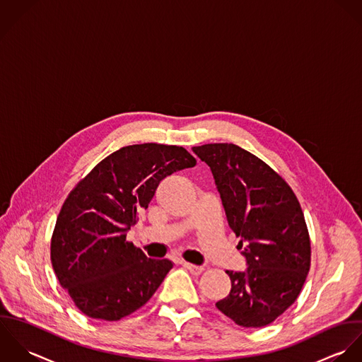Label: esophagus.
Segmentation results:
<instances>
[{"instance_id":"1","label":"esophagus","mask_w":362,"mask_h":362,"mask_svg":"<svg viewBox=\"0 0 362 362\" xmlns=\"http://www.w3.org/2000/svg\"><path fill=\"white\" fill-rule=\"evenodd\" d=\"M182 266H183L186 270H189L193 276H199V274L204 270L202 266H196V264H192V263H187V262H183Z\"/></svg>"}]
</instances>
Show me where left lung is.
Segmentation results:
<instances>
[{
	"instance_id": "obj_1",
	"label": "left lung",
	"mask_w": 362,
	"mask_h": 362,
	"mask_svg": "<svg viewBox=\"0 0 362 362\" xmlns=\"http://www.w3.org/2000/svg\"><path fill=\"white\" fill-rule=\"evenodd\" d=\"M214 176L245 272H230L229 293L216 303L236 325L263 327L298 298L310 267V240L299 202L267 163L235 144L193 146Z\"/></svg>"
}]
</instances>
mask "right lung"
I'll use <instances>...</instances> for the list:
<instances>
[{
  "mask_svg": "<svg viewBox=\"0 0 362 362\" xmlns=\"http://www.w3.org/2000/svg\"><path fill=\"white\" fill-rule=\"evenodd\" d=\"M176 145H129L100 160L69 194L52 236L50 259L60 286L92 319L119 320L145 305L173 267L127 242L139 213L162 179L193 168Z\"/></svg>",
  "mask_w": 362,
  "mask_h": 362,
  "instance_id": "obj_1",
  "label": "right lung"
}]
</instances>
